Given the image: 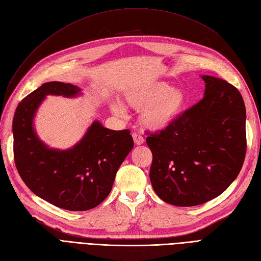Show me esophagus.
I'll list each match as a JSON object with an SVG mask.
<instances>
[{"label": "esophagus", "mask_w": 261, "mask_h": 261, "mask_svg": "<svg viewBox=\"0 0 261 261\" xmlns=\"http://www.w3.org/2000/svg\"><path fill=\"white\" fill-rule=\"evenodd\" d=\"M133 139H134V143H135L137 146L143 145L144 141H145V139L141 137V135H139V134H137V133L133 134Z\"/></svg>", "instance_id": "obj_1"}]
</instances>
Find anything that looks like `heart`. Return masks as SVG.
<instances>
[{
  "mask_svg": "<svg viewBox=\"0 0 261 261\" xmlns=\"http://www.w3.org/2000/svg\"><path fill=\"white\" fill-rule=\"evenodd\" d=\"M124 102L140 111V123L149 130H162L174 123L186 103V93L179 87H170L164 82L138 84L123 92ZM111 110L123 116L125 111L118 101H113Z\"/></svg>",
  "mask_w": 261,
  "mask_h": 261,
  "instance_id": "b5f03b06",
  "label": "heart"
}]
</instances>
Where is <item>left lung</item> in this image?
Returning <instances> with one entry per match:
<instances>
[{
    "instance_id": "obj_1",
    "label": "left lung",
    "mask_w": 261,
    "mask_h": 261,
    "mask_svg": "<svg viewBox=\"0 0 261 261\" xmlns=\"http://www.w3.org/2000/svg\"><path fill=\"white\" fill-rule=\"evenodd\" d=\"M203 98L168 128L147 137L150 181L173 206L193 207L222 194L238 177L246 154V109L240 91L203 75Z\"/></svg>"
}]
</instances>
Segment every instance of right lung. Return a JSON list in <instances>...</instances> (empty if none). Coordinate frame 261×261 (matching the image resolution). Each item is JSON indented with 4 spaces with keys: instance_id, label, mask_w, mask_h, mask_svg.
Returning <instances> with one entry per match:
<instances>
[{
    "instance_id": "obj_1",
    "label": "right lung",
    "mask_w": 261,
    "mask_h": 261,
    "mask_svg": "<svg viewBox=\"0 0 261 261\" xmlns=\"http://www.w3.org/2000/svg\"><path fill=\"white\" fill-rule=\"evenodd\" d=\"M49 94L75 98L82 89L49 82L21 100L13 120L15 164L23 183L43 200L69 211L92 209L111 192L116 172L134 147L130 132L109 129L93 121L72 148H50L34 126L38 109Z\"/></svg>"
}]
</instances>
